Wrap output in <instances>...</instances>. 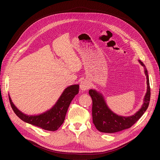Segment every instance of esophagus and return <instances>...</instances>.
<instances>
[{"label": "esophagus", "instance_id": "esophagus-1", "mask_svg": "<svg viewBox=\"0 0 160 160\" xmlns=\"http://www.w3.org/2000/svg\"><path fill=\"white\" fill-rule=\"evenodd\" d=\"M90 86L91 84L89 83V81L85 79L83 81H82L80 83V89L81 91H85L87 90H88V89L90 88Z\"/></svg>", "mask_w": 160, "mask_h": 160}]
</instances>
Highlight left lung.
Returning <instances> with one entry per match:
<instances>
[{"label": "left lung", "instance_id": "obj_1", "mask_svg": "<svg viewBox=\"0 0 160 160\" xmlns=\"http://www.w3.org/2000/svg\"><path fill=\"white\" fill-rule=\"evenodd\" d=\"M139 62L144 67L148 86L142 108L133 115L128 117L117 115L109 108L102 93L95 89H90L89 91V93L93 101V105H92L93 122L97 129L99 132L113 133L128 129L132 127L147 110L149 103L150 95H151L149 76L146 66L141 61L139 60Z\"/></svg>", "mask_w": 160, "mask_h": 160}]
</instances>
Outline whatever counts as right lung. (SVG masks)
<instances>
[{
  "label": "right lung",
  "mask_w": 160,
  "mask_h": 160,
  "mask_svg": "<svg viewBox=\"0 0 160 160\" xmlns=\"http://www.w3.org/2000/svg\"><path fill=\"white\" fill-rule=\"evenodd\" d=\"M79 85H70L63 91L59 99L50 109L45 112L34 115L23 113L19 110L8 95L9 101L14 112L23 122L48 131L57 130L64 122L67 109L75 96L79 93Z\"/></svg>",
  "instance_id": "add662e5"
}]
</instances>
